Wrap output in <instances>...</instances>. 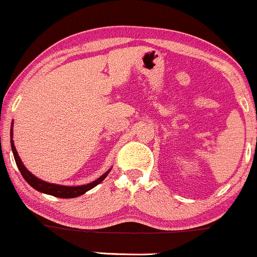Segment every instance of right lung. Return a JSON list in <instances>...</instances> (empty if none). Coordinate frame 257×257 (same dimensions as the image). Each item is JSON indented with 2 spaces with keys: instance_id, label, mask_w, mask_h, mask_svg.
<instances>
[{
  "instance_id": "obj_1",
  "label": "right lung",
  "mask_w": 257,
  "mask_h": 257,
  "mask_svg": "<svg viewBox=\"0 0 257 257\" xmlns=\"http://www.w3.org/2000/svg\"><path fill=\"white\" fill-rule=\"evenodd\" d=\"M11 137H12V130H11ZM11 149H12V152H14L15 161H16L17 167H19L20 172H21V175L24 176V179L26 180V181L29 182L35 190H37V191L43 192V194H47V195H52V196H56V197H61V199H72V197L81 196V195L85 194L86 191L93 189L96 185L102 182L103 180H105V177L108 175V172H110L107 171L106 174H103L102 176L98 177L96 181L91 182V184H87V185H82V186H61V185L48 184V182H45L42 181V180L37 179L36 176H34V175H32L31 172L24 166L22 161L20 160L19 154H17L16 147H15L14 140L12 139H11Z\"/></svg>"
}]
</instances>
